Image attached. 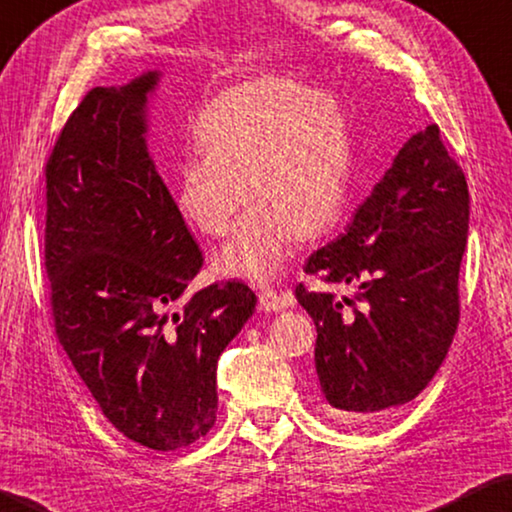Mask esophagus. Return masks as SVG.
Listing matches in <instances>:
<instances>
[{
	"mask_svg": "<svg viewBox=\"0 0 512 512\" xmlns=\"http://www.w3.org/2000/svg\"><path fill=\"white\" fill-rule=\"evenodd\" d=\"M259 306H262V310H266V313H279V310L293 306V299L288 295L277 293L273 288H262L259 290Z\"/></svg>",
	"mask_w": 512,
	"mask_h": 512,
	"instance_id": "esophagus-1",
	"label": "esophagus"
}]
</instances>
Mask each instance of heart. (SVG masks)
<instances>
[{"instance_id":"b5f03b06","label":"heart","mask_w":512,"mask_h":512,"mask_svg":"<svg viewBox=\"0 0 512 512\" xmlns=\"http://www.w3.org/2000/svg\"><path fill=\"white\" fill-rule=\"evenodd\" d=\"M199 155L177 166V213L206 237L224 235L246 195L253 204L215 253L222 275L268 282L297 235L326 233L342 210L353 135L333 95L288 77H259L226 88L199 113Z\"/></svg>"}]
</instances>
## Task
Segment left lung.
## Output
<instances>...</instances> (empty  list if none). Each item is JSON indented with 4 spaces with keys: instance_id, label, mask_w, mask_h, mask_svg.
<instances>
[{
    "instance_id": "obj_1",
    "label": "left lung",
    "mask_w": 512,
    "mask_h": 512,
    "mask_svg": "<svg viewBox=\"0 0 512 512\" xmlns=\"http://www.w3.org/2000/svg\"><path fill=\"white\" fill-rule=\"evenodd\" d=\"M470 195L464 170L430 124L399 150L346 235L304 270L350 297L295 288L317 326L315 368L328 415L362 422L428 386L459 324V266Z\"/></svg>"
}]
</instances>
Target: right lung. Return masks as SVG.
Listing matches in <instances>:
<instances>
[{
    "label": "right lung",
    "instance_id": "1",
    "mask_svg": "<svg viewBox=\"0 0 512 512\" xmlns=\"http://www.w3.org/2000/svg\"><path fill=\"white\" fill-rule=\"evenodd\" d=\"M157 79L97 86L68 117L46 162L44 266L90 395L119 433L166 453L213 428L217 359L257 297L237 279L186 297L204 255L146 148Z\"/></svg>",
    "mask_w": 512,
    "mask_h": 512
}]
</instances>
